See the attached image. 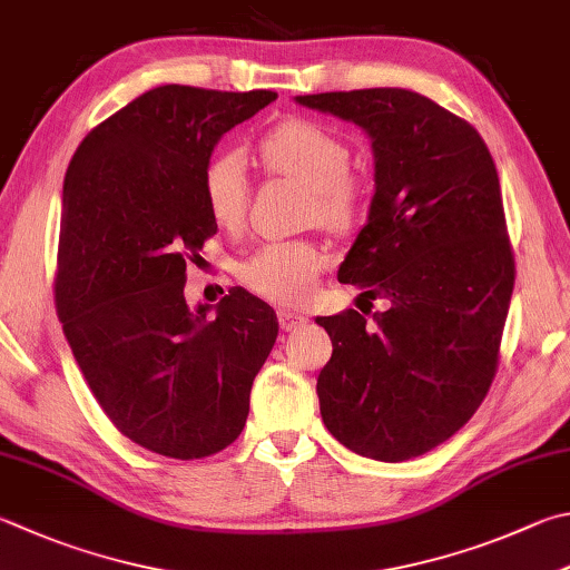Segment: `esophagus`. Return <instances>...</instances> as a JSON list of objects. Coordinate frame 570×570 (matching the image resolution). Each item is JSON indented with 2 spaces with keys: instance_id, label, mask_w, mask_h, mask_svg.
I'll use <instances>...</instances> for the list:
<instances>
[{
  "instance_id": "esophagus-1",
  "label": "esophagus",
  "mask_w": 570,
  "mask_h": 570,
  "mask_svg": "<svg viewBox=\"0 0 570 570\" xmlns=\"http://www.w3.org/2000/svg\"><path fill=\"white\" fill-rule=\"evenodd\" d=\"M277 322H281L283 330L293 332V330H299L303 325H307V315L295 313V309H281V313H277Z\"/></svg>"
}]
</instances>
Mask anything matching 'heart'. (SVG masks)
<instances>
[{"instance_id":"b5f03b06","label":"heart","mask_w":570,"mask_h":570,"mask_svg":"<svg viewBox=\"0 0 570 570\" xmlns=\"http://www.w3.org/2000/svg\"><path fill=\"white\" fill-rule=\"evenodd\" d=\"M261 158L267 170L295 178L309 190L307 218L335 230L352 228L362 216L364 190L347 176L350 151L335 134L303 118H289L263 136ZM203 198L210 218L238 230L250 198L245 158L235 148L213 156L203 170ZM325 253L305 240L265 243L240 265V281L275 305H299L313 295Z\"/></svg>"}]
</instances>
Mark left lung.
Returning a JSON list of instances; mask_svg holds the SVG:
<instances>
[{
	"mask_svg": "<svg viewBox=\"0 0 570 570\" xmlns=\"http://www.w3.org/2000/svg\"><path fill=\"white\" fill-rule=\"evenodd\" d=\"M360 126L374 196L337 281L386 299L317 317L332 357L317 377L322 422L377 461L422 456L464 426L497 374L513 293L499 174L464 118L406 89L295 96Z\"/></svg>",
	"mask_w": 570,
	"mask_h": 570,
	"instance_id": "obj_1",
	"label": "left lung"
}]
</instances>
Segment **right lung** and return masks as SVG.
Segmentation results:
<instances>
[{
	"label": "right lung",
	"instance_id": "obj_1",
	"mask_svg": "<svg viewBox=\"0 0 570 570\" xmlns=\"http://www.w3.org/2000/svg\"><path fill=\"white\" fill-rule=\"evenodd\" d=\"M275 99L158 86L89 131L63 178V335L114 426L160 456L233 444L275 345V309L248 289L196 309L184 295L186 263L218 230L203 198L213 148Z\"/></svg>",
	"mask_w": 570,
	"mask_h": 570
}]
</instances>
